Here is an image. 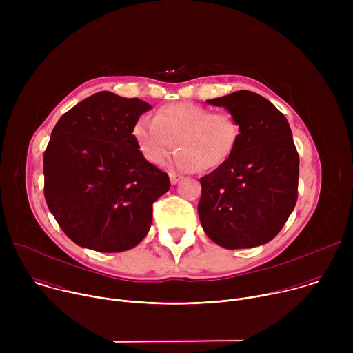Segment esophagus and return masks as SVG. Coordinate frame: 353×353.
<instances>
[{"label": "esophagus", "mask_w": 353, "mask_h": 353, "mask_svg": "<svg viewBox=\"0 0 353 353\" xmlns=\"http://www.w3.org/2000/svg\"><path fill=\"white\" fill-rule=\"evenodd\" d=\"M169 177H170V183H172V184H177V183L180 181V179H181V177L177 176L176 173H170Z\"/></svg>", "instance_id": "obj_1"}]
</instances>
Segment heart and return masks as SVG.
Here are the masks:
<instances>
[{
  "mask_svg": "<svg viewBox=\"0 0 353 353\" xmlns=\"http://www.w3.org/2000/svg\"><path fill=\"white\" fill-rule=\"evenodd\" d=\"M240 128L228 112H210L194 103L161 108L154 120L141 119L132 137L141 155L152 165H162L174 146L173 165L181 170H212L223 165L236 148Z\"/></svg>",
  "mask_w": 353,
  "mask_h": 353,
  "instance_id": "b5f03b06",
  "label": "heart"
}]
</instances>
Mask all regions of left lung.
I'll use <instances>...</instances> for the list:
<instances>
[{"mask_svg": "<svg viewBox=\"0 0 353 353\" xmlns=\"http://www.w3.org/2000/svg\"><path fill=\"white\" fill-rule=\"evenodd\" d=\"M237 121L230 158L201 177L198 215L207 236L229 248L271 241L297 201L299 155L286 117L265 97L237 90L207 100Z\"/></svg>", "mask_w": 353, "mask_h": 353, "instance_id": "1", "label": "left lung"}]
</instances>
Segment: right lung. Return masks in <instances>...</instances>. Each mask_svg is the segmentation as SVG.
I'll return each instance as SVG.
<instances>
[{"mask_svg": "<svg viewBox=\"0 0 353 353\" xmlns=\"http://www.w3.org/2000/svg\"><path fill=\"white\" fill-rule=\"evenodd\" d=\"M152 106L97 92L61 116L43 155L44 198L63 232L100 253L135 247L152 205L170 188L168 173L139 152L132 128Z\"/></svg>", "mask_w": 353, "mask_h": 353, "instance_id": "right-lung-1", "label": "right lung"}]
</instances>
